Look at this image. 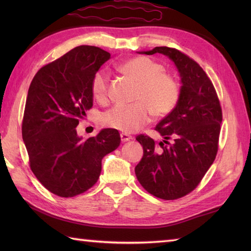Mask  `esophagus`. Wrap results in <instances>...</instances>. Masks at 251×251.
<instances>
[{
    "label": "esophagus",
    "mask_w": 251,
    "mask_h": 251,
    "mask_svg": "<svg viewBox=\"0 0 251 251\" xmlns=\"http://www.w3.org/2000/svg\"><path fill=\"white\" fill-rule=\"evenodd\" d=\"M131 139H132L131 136L127 135V134H124V132H122V134H121V140H122V142L129 141V140H131Z\"/></svg>",
    "instance_id": "1"
}]
</instances>
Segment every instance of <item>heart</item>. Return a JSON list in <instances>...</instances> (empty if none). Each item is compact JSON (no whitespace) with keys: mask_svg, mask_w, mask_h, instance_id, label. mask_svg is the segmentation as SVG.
<instances>
[{"mask_svg":"<svg viewBox=\"0 0 251 251\" xmlns=\"http://www.w3.org/2000/svg\"><path fill=\"white\" fill-rule=\"evenodd\" d=\"M121 70L139 83L135 103L115 104L102 115V124L123 132H134L151 120L152 113H169L179 99V84L163 66L147 57H136L120 67ZM108 73L99 70L93 76L90 88L94 98L103 101L108 96Z\"/></svg>","mask_w":251,"mask_h":251,"instance_id":"obj_1","label":"heart"}]
</instances>
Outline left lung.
Here are the masks:
<instances>
[{"mask_svg":"<svg viewBox=\"0 0 251 251\" xmlns=\"http://www.w3.org/2000/svg\"><path fill=\"white\" fill-rule=\"evenodd\" d=\"M138 54L166 56L179 73L178 102L155 127L164 138L161 148L150 137L138 136L143 156L135 167L138 181L149 193L177 200L196 188L215 161L222 122L219 99L205 71L181 51L162 46Z\"/></svg>","mask_w":251,"mask_h":251,"instance_id":"8db88e82","label":"left lung"}]
</instances>
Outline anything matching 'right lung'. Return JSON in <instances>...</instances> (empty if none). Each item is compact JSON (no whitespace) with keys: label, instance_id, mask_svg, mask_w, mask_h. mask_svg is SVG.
Listing matches in <instances>:
<instances>
[{"label":"right lung","instance_id":"add662e5","mask_svg":"<svg viewBox=\"0 0 251 251\" xmlns=\"http://www.w3.org/2000/svg\"><path fill=\"white\" fill-rule=\"evenodd\" d=\"M111 58L81 45L41 68L31 82L23 121V140L37 180L58 196L72 197L97 182L101 161L120 146L119 131L100 130L84 139L79 120L93 106V76Z\"/></svg>","mask_w":251,"mask_h":251}]
</instances>
